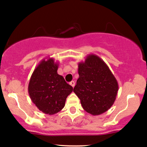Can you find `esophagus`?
Masks as SVG:
<instances>
[{"label":"esophagus","mask_w":147,"mask_h":147,"mask_svg":"<svg viewBox=\"0 0 147 147\" xmlns=\"http://www.w3.org/2000/svg\"><path fill=\"white\" fill-rule=\"evenodd\" d=\"M69 84H70L71 86H72V87H74V86H75V82L74 81H72V82H69Z\"/></svg>","instance_id":"34e87169"}]
</instances>
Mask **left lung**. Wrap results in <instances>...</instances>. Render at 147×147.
<instances>
[{
  "instance_id": "8db88e82",
  "label": "left lung",
  "mask_w": 147,
  "mask_h": 147,
  "mask_svg": "<svg viewBox=\"0 0 147 147\" xmlns=\"http://www.w3.org/2000/svg\"><path fill=\"white\" fill-rule=\"evenodd\" d=\"M79 78L73 92L84 110L93 115L107 111L116 98L118 84L109 66L101 58L89 54L78 63Z\"/></svg>"
}]
</instances>
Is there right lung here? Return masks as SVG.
<instances>
[{"instance_id": "add662e5", "label": "right lung", "mask_w": 147, "mask_h": 147, "mask_svg": "<svg viewBox=\"0 0 147 147\" xmlns=\"http://www.w3.org/2000/svg\"><path fill=\"white\" fill-rule=\"evenodd\" d=\"M58 63L53 58L44 59L34 70L28 86L32 102L44 113L53 115L64 108L67 96L73 88L57 70Z\"/></svg>"}]
</instances>
